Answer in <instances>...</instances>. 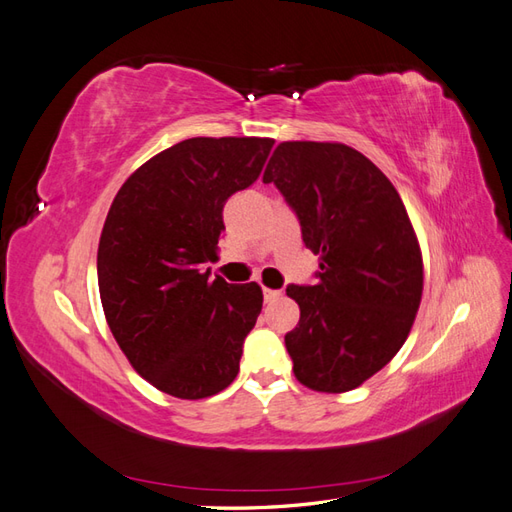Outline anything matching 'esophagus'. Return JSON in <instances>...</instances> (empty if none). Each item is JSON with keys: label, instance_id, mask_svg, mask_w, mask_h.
<instances>
[{"label": "esophagus", "instance_id": "1", "mask_svg": "<svg viewBox=\"0 0 512 512\" xmlns=\"http://www.w3.org/2000/svg\"><path fill=\"white\" fill-rule=\"evenodd\" d=\"M263 295H265V302H273V299H276V297H280V295H282V291H276V289H267V286H265V289H263Z\"/></svg>", "mask_w": 512, "mask_h": 512}]
</instances>
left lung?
I'll return each mask as SVG.
<instances>
[{
	"label": "left lung",
	"mask_w": 512,
	"mask_h": 512,
	"mask_svg": "<svg viewBox=\"0 0 512 512\" xmlns=\"http://www.w3.org/2000/svg\"><path fill=\"white\" fill-rule=\"evenodd\" d=\"M273 182L319 254L317 284L286 286L299 323L286 332L295 378L345 393L400 352L423 291L413 223L391 180L343 143L286 141L269 158Z\"/></svg>",
	"instance_id": "1"
}]
</instances>
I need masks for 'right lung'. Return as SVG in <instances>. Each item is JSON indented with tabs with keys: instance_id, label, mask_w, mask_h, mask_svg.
<instances>
[{
	"instance_id": "1",
	"label": "right lung",
	"mask_w": 512,
	"mask_h": 512,
	"mask_svg": "<svg viewBox=\"0 0 512 512\" xmlns=\"http://www.w3.org/2000/svg\"><path fill=\"white\" fill-rule=\"evenodd\" d=\"M273 139L195 136L149 158L112 199L99 236L104 315L136 373L180 400L217 395L256 326V282L210 280L223 204L254 184Z\"/></svg>"
}]
</instances>
